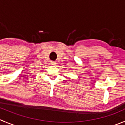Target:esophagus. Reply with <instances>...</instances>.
<instances>
[{
	"instance_id": "34e87169",
	"label": "esophagus",
	"mask_w": 125,
	"mask_h": 125,
	"mask_svg": "<svg viewBox=\"0 0 125 125\" xmlns=\"http://www.w3.org/2000/svg\"><path fill=\"white\" fill-rule=\"evenodd\" d=\"M51 64H52V65H56V62L54 61H51Z\"/></svg>"
}]
</instances>
